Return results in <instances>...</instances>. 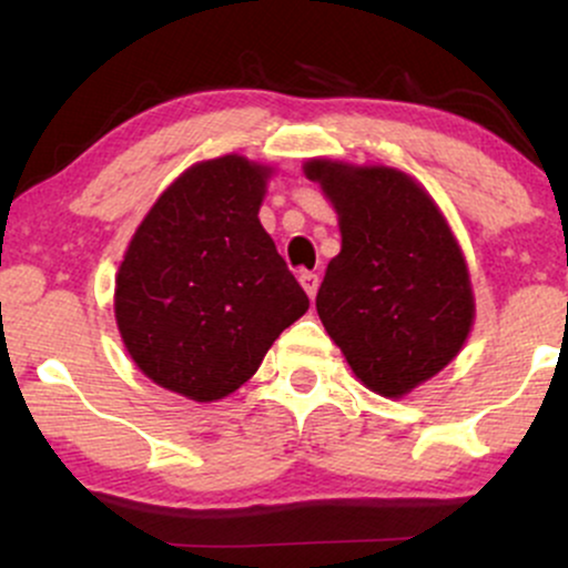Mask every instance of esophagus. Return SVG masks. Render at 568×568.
Here are the masks:
<instances>
[{"label":"esophagus","mask_w":568,"mask_h":568,"mask_svg":"<svg viewBox=\"0 0 568 568\" xmlns=\"http://www.w3.org/2000/svg\"><path fill=\"white\" fill-rule=\"evenodd\" d=\"M298 283H302V288L306 291V296L315 298L317 285H321V277H317L315 272H298Z\"/></svg>","instance_id":"obj_1"}]
</instances>
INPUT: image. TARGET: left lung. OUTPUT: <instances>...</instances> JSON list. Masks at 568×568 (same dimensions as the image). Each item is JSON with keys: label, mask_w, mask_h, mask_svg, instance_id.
<instances>
[{"label": "left lung", "mask_w": 568, "mask_h": 568, "mask_svg": "<svg viewBox=\"0 0 568 568\" xmlns=\"http://www.w3.org/2000/svg\"><path fill=\"white\" fill-rule=\"evenodd\" d=\"M304 175L334 205L342 251L317 291V315L371 393L406 397L459 355L475 323L465 253L408 173L315 158Z\"/></svg>", "instance_id": "1"}]
</instances>
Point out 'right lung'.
Returning a JSON list of instances; mask_svg holds the SVG:
<instances>
[{
	"label": "right lung",
	"instance_id": "right-lung-1",
	"mask_svg": "<svg viewBox=\"0 0 568 568\" xmlns=\"http://www.w3.org/2000/svg\"><path fill=\"white\" fill-rule=\"evenodd\" d=\"M272 173L240 154L194 162L130 240L114 280L116 328L162 389L194 403L232 395L310 310L258 221Z\"/></svg>",
	"mask_w": 568,
	"mask_h": 568
}]
</instances>
